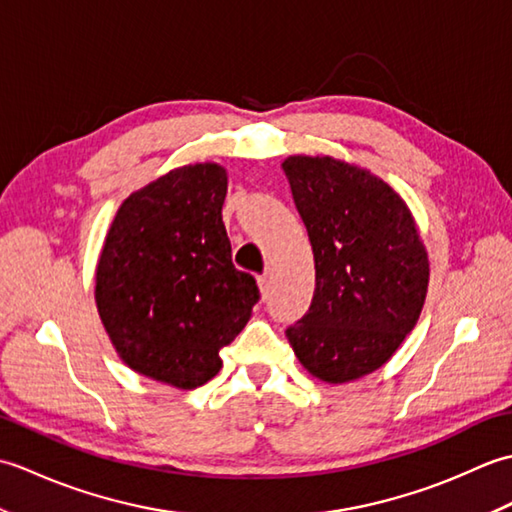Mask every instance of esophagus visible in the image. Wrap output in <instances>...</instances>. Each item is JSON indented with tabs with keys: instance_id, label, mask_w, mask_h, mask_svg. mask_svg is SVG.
<instances>
[{
	"instance_id": "esophagus-1",
	"label": "esophagus",
	"mask_w": 512,
	"mask_h": 512,
	"mask_svg": "<svg viewBox=\"0 0 512 512\" xmlns=\"http://www.w3.org/2000/svg\"><path fill=\"white\" fill-rule=\"evenodd\" d=\"M259 284V292H262V299H268V290H270V281H268V275H262L257 279Z\"/></svg>"
}]
</instances>
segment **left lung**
<instances>
[{"instance_id":"obj_1","label":"left lung","mask_w":512,"mask_h":512,"mask_svg":"<svg viewBox=\"0 0 512 512\" xmlns=\"http://www.w3.org/2000/svg\"><path fill=\"white\" fill-rule=\"evenodd\" d=\"M314 253L310 310L286 330L299 363L325 383L385 365L416 325L429 259L405 200L372 173L330 156L284 160Z\"/></svg>"}]
</instances>
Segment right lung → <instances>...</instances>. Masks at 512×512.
I'll list each match as a JSON object with an SVG mask.
<instances>
[{"label":"right lung","mask_w":512,"mask_h":512,"mask_svg":"<svg viewBox=\"0 0 512 512\" xmlns=\"http://www.w3.org/2000/svg\"><path fill=\"white\" fill-rule=\"evenodd\" d=\"M226 171L173 169L121 204L96 266V308L134 372L195 389L220 372V350L259 301L237 270L222 222Z\"/></svg>","instance_id":"add662e5"}]
</instances>
